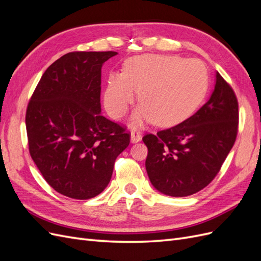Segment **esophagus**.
<instances>
[{
	"label": "esophagus",
	"mask_w": 261,
	"mask_h": 261,
	"mask_svg": "<svg viewBox=\"0 0 261 261\" xmlns=\"http://www.w3.org/2000/svg\"><path fill=\"white\" fill-rule=\"evenodd\" d=\"M130 140L132 143H138V141L141 140V135L140 133L136 129H134L132 133H130Z\"/></svg>",
	"instance_id": "34e87169"
}]
</instances>
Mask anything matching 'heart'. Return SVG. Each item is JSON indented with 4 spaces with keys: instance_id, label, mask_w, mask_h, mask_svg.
<instances>
[{
    "instance_id": "obj_1",
    "label": "heart",
    "mask_w": 261,
    "mask_h": 261,
    "mask_svg": "<svg viewBox=\"0 0 261 261\" xmlns=\"http://www.w3.org/2000/svg\"><path fill=\"white\" fill-rule=\"evenodd\" d=\"M209 75L199 60L176 55L145 54L126 63L124 73L108 78L105 106L109 114L120 118L135 100L140 107L133 123L153 120L158 126H173L187 120L206 97Z\"/></svg>"
}]
</instances>
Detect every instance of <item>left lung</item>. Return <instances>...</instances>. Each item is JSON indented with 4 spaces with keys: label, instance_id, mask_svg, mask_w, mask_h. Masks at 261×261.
Listing matches in <instances>:
<instances>
[{
    "label": "left lung",
    "instance_id": "obj_1",
    "mask_svg": "<svg viewBox=\"0 0 261 261\" xmlns=\"http://www.w3.org/2000/svg\"><path fill=\"white\" fill-rule=\"evenodd\" d=\"M239 102L218 72L210 99L171 128L147 134L146 170L153 187L172 197L201 191L216 177L235 143Z\"/></svg>",
    "mask_w": 261,
    "mask_h": 261
}]
</instances>
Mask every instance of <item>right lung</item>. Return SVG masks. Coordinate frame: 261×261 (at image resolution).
Wrapping results in <instances>:
<instances>
[{"label": "right lung", "instance_id": "add662e5", "mask_svg": "<svg viewBox=\"0 0 261 261\" xmlns=\"http://www.w3.org/2000/svg\"><path fill=\"white\" fill-rule=\"evenodd\" d=\"M117 52H69L43 73L26 112L29 153L54 191L90 199L105 191L126 128L101 115V67Z\"/></svg>", "mask_w": 261, "mask_h": 261}]
</instances>
